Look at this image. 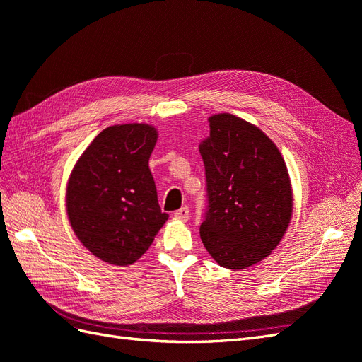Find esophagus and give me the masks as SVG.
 Returning a JSON list of instances; mask_svg holds the SVG:
<instances>
[{
    "mask_svg": "<svg viewBox=\"0 0 362 362\" xmlns=\"http://www.w3.org/2000/svg\"><path fill=\"white\" fill-rule=\"evenodd\" d=\"M173 216L177 217V218H180V221H189L190 218V210H189V206H181L180 210H177L173 213Z\"/></svg>",
    "mask_w": 362,
    "mask_h": 362,
    "instance_id": "1",
    "label": "esophagus"
}]
</instances>
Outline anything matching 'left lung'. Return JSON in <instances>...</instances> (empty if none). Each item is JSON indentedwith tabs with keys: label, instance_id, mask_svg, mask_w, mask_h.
Wrapping results in <instances>:
<instances>
[{
	"label": "left lung",
	"instance_id": "obj_1",
	"mask_svg": "<svg viewBox=\"0 0 362 362\" xmlns=\"http://www.w3.org/2000/svg\"><path fill=\"white\" fill-rule=\"evenodd\" d=\"M201 141L206 211L201 238L218 266L243 270L272 254L293 213L288 170L259 128L229 113L210 119Z\"/></svg>",
	"mask_w": 362,
	"mask_h": 362
}]
</instances>
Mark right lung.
<instances>
[{
	"label": "right lung",
	"mask_w": 362,
	"mask_h": 362,
	"mask_svg": "<svg viewBox=\"0 0 362 362\" xmlns=\"http://www.w3.org/2000/svg\"><path fill=\"white\" fill-rule=\"evenodd\" d=\"M156 144L157 129L148 124L108 127L71 173L69 223L83 246L108 264L136 262L169 217L158 205L149 170Z\"/></svg>",
	"instance_id": "1"
}]
</instances>
